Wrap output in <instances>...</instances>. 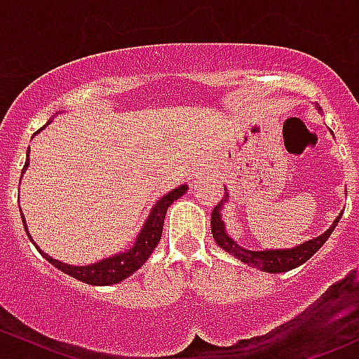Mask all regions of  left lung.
Wrapping results in <instances>:
<instances>
[{
	"mask_svg": "<svg viewBox=\"0 0 359 359\" xmlns=\"http://www.w3.org/2000/svg\"><path fill=\"white\" fill-rule=\"evenodd\" d=\"M222 201H227V194ZM222 201L213 208L212 219H210V226H212V234L215 238L217 245L220 248H224L226 252H229L231 255L236 257L241 262L248 264V266L255 267V269L264 271V273H287V271L295 269V267L302 266L306 260H309L314 253L318 252L325 245V241L328 240L332 233H334L337 222H339L340 215L337 217L335 222L332 224L330 229L327 233H323L321 236L314 238V240L306 241V243L299 245L297 248H288V250H264V252H253V250H247L236 243V241L231 240L227 236L226 229H224L222 217H220V205Z\"/></svg>",
	"mask_w": 359,
	"mask_h": 359,
	"instance_id": "1",
	"label": "left lung"
}]
</instances>
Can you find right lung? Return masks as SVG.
Wrapping results in <instances>:
<instances>
[{"mask_svg": "<svg viewBox=\"0 0 359 359\" xmlns=\"http://www.w3.org/2000/svg\"><path fill=\"white\" fill-rule=\"evenodd\" d=\"M27 166H29V151H27V159H25L24 170L27 168ZM24 170H22V173H24ZM186 191H187V186L177 187V189H173L172 193L165 194V196H163L161 200L154 205L153 212H151L149 217H147L146 224H144L142 231H140V234L137 236L135 243H133L132 248L126 250V252H123V253H118V255H114V257H109V259L100 260V262H97V264H92V266H67V264H64V262H60V260H55V259H52L50 255H46V253L41 252L38 245L32 241L31 234H29L27 227H25L24 215L22 213H20V215H22L25 233H27L29 240L34 243V247L39 250V253H41V255L45 257L50 264H52V266H55L57 269H60L62 273L69 274V276L83 281V283L95 285V287H106V285L119 283V281H123L125 278H128L130 274L135 273V271L139 269V267L142 266L147 259H149V255L153 253V250L156 248L159 240H161L163 222H165L166 210H168V206L172 205L173 201L179 200L182 194H186Z\"/></svg>", "mask_w": 359, "mask_h": 359, "instance_id": "right-lung-1", "label": "right lung"}]
</instances>
